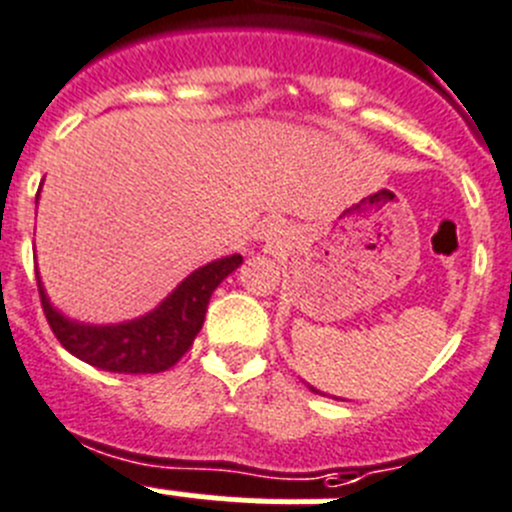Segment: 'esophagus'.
<instances>
[{
	"label": "esophagus",
	"mask_w": 512,
	"mask_h": 512,
	"mask_svg": "<svg viewBox=\"0 0 512 512\" xmlns=\"http://www.w3.org/2000/svg\"><path fill=\"white\" fill-rule=\"evenodd\" d=\"M284 236H287V233H284V228H281L279 223H266L259 231V238L266 241V246H279V243L284 241Z\"/></svg>",
	"instance_id": "34e87169"
}]
</instances>
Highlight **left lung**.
<instances>
[{
    "label": "left lung",
    "instance_id": "left-lung-1",
    "mask_svg": "<svg viewBox=\"0 0 512 512\" xmlns=\"http://www.w3.org/2000/svg\"><path fill=\"white\" fill-rule=\"evenodd\" d=\"M312 391H314V388H312ZM314 393H320V391H314Z\"/></svg>",
    "mask_w": 512,
    "mask_h": 512
}]
</instances>
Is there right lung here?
<instances>
[{
    "mask_svg": "<svg viewBox=\"0 0 512 512\" xmlns=\"http://www.w3.org/2000/svg\"><path fill=\"white\" fill-rule=\"evenodd\" d=\"M241 264V253L210 261L180 281L175 292L152 312L119 325H83L68 320L50 304L40 276L37 289L50 330L70 355L109 373H162L192 348V340L205 322L210 294Z\"/></svg>",
    "mask_w": 512,
    "mask_h": 512,
    "instance_id": "add662e5",
    "label": "right lung"
}]
</instances>
